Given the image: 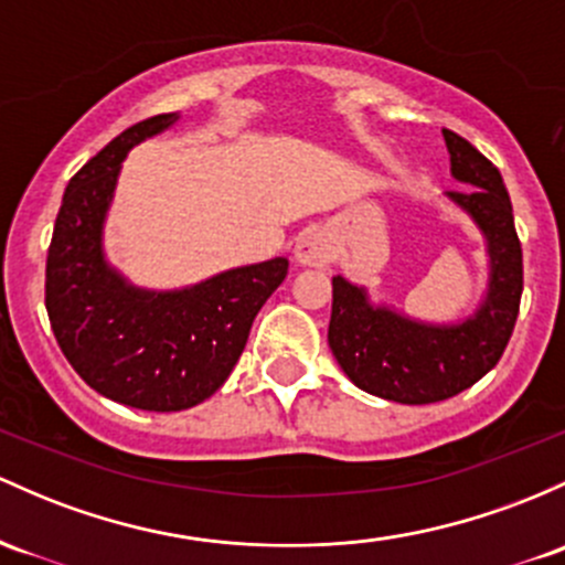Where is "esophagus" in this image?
I'll return each instance as SVG.
<instances>
[{
  "label": "esophagus",
  "instance_id": "34e87169",
  "mask_svg": "<svg viewBox=\"0 0 565 565\" xmlns=\"http://www.w3.org/2000/svg\"><path fill=\"white\" fill-rule=\"evenodd\" d=\"M297 259H300V265H308V268H327L334 259L330 238H324L321 233H311L306 238H300V244H297Z\"/></svg>",
  "mask_w": 565,
  "mask_h": 565
}]
</instances>
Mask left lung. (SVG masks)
Segmentation results:
<instances>
[{
	"mask_svg": "<svg viewBox=\"0 0 565 565\" xmlns=\"http://www.w3.org/2000/svg\"><path fill=\"white\" fill-rule=\"evenodd\" d=\"M443 136L450 171L467 184V190H450V198L472 214L491 252V289L475 319L456 327L415 324L373 308L345 278H332L327 340L334 359L362 392L402 405L443 402L493 370L512 338L523 295V249L504 179L467 139L448 128Z\"/></svg>",
	"mask_w": 565,
	"mask_h": 565,
	"instance_id": "left-lung-1",
	"label": "left lung"
}]
</instances>
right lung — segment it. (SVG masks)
<instances>
[{"label": "right lung", "mask_w": 565, "mask_h": 565, "mask_svg": "<svg viewBox=\"0 0 565 565\" xmlns=\"http://www.w3.org/2000/svg\"><path fill=\"white\" fill-rule=\"evenodd\" d=\"M177 111L147 117L70 179L45 268V308L77 375L120 405L188 411L233 373L254 316L287 278L284 257L235 268L182 292H141L104 263L102 225L122 158Z\"/></svg>", "instance_id": "add662e5"}]
</instances>
